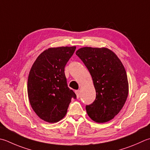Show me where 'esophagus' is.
Listing matches in <instances>:
<instances>
[{"label": "esophagus", "mask_w": 150, "mask_h": 150, "mask_svg": "<svg viewBox=\"0 0 150 150\" xmlns=\"http://www.w3.org/2000/svg\"><path fill=\"white\" fill-rule=\"evenodd\" d=\"M75 93H76V96H77V98H79V97H80V91H79V90H75Z\"/></svg>", "instance_id": "34e87169"}]
</instances>
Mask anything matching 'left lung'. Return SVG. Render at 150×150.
Here are the masks:
<instances>
[{
	"mask_svg": "<svg viewBox=\"0 0 150 150\" xmlns=\"http://www.w3.org/2000/svg\"><path fill=\"white\" fill-rule=\"evenodd\" d=\"M76 54L83 62L92 76L96 98L86 105L88 115L97 123L110 121L124 107L129 93L125 67L114 52L106 47H84Z\"/></svg>",
	"mask_w": 150,
	"mask_h": 150,
	"instance_id": "left-lung-1",
	"label": "left lung"
}]
</instances>
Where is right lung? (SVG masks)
Returning a JSON list of instances; mask_svg holds the SVG:
<instances>
[{
  "label": "right lung",
  "instance_id": "add662e5",
  "mask_svg": "<svg viewBox=\"0 0 150 150\" xmlns=\"http://www.w3.org/2000/svg\"><path fill=\"white\" fill-rule=\"evenodd\" d=\"M76 47H51L38 56L29 72L27 92L32 109L49 123L66 116L71 98L76 95L67 84L64 67Z\"/></svg>",
  "mask_w": 150,
  "mask_h": 150
}]
</instances>
